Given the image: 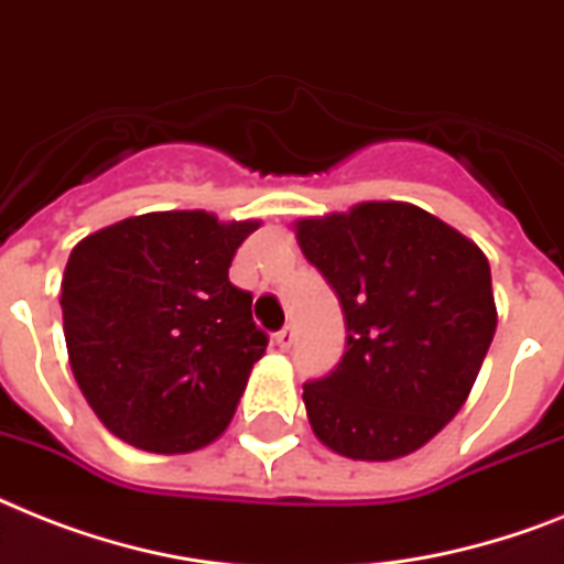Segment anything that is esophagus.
<instances>
[{
	"label": "esophagus",
	"instance_id": "34e87169",
	"mask_svg": "<svg viewBox=\"0 0 564 564\" xmlns=\"http://www.w3.org/2000/svg\"><path fill=\"white\" fill-rule=\"evenodd\" d=\"M274 341H278V347H281V350H290L292 341H295V333H292L290 327H283L281 333H274Z\"/></svg>",
	"mask_w": 564,
	"mask_h": 564
}]
</instances>
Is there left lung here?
<instances>
[{
  "mask_svg": "<svg viewBox=\"0 0 564 564\" xmlns=\"http://www.w3.org/2000/svg\"><path fill=\"white\" fill-rule=\"evenodd\" d=\"M295 237L347 324L341 361L304 386L315 437L354 460L411 455L460 411L492 345L487 254L409 203L301 219Z\"/></svg>",
  "mask_w": 564,
  "mask_h": 564,
  "instance_id": "left-lung-1",
  "label": "left lung"
}]
</instances>
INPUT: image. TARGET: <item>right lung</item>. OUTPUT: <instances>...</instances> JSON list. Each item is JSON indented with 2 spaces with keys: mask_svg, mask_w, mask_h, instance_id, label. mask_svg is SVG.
Masks as SVG:
<instances>
[{
  "mask_svg": "<svg viewBox=\"0 0 564 564\" xmlns=\"http://www.w3.org/2000/svg\"><path fill=\"white\" fill-rule=\"evenodd\" d=\"M258 219L155 210L84 237L63 272V333L86 402L109 432L185 455L226 432L269 338L228 281Z\"/></svg>",
  "mask_w": 564,
  "mask_h": 564,
  "instance_id": "1",
  "label": "right lung"
}]
</instances>
